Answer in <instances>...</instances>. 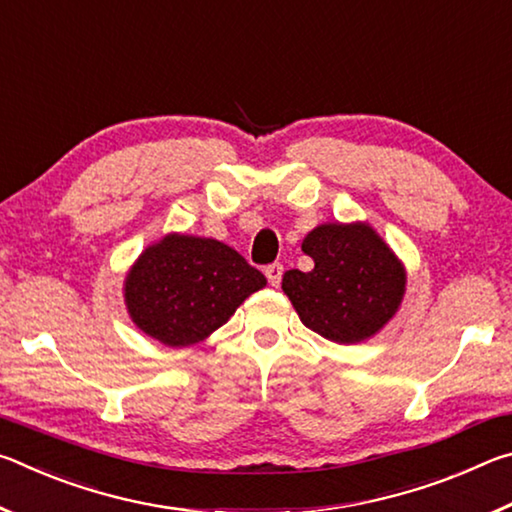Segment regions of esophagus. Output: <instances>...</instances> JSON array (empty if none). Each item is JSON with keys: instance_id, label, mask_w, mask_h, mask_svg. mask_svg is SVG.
I'll return each mask as SVG.
<instances>
[{"instance_id": "esophagus-1", "label": "esophagus", "mask_w": 512, "mask_h": 512, "mask_svg": "<svg viewBox=\"0 0 512 512\" xmlns=\"http://www.w3.org/2000/svg\"><path fill=\"white\" fill-rule=\"evenodd\" d=\"M282 273H284V266L280 262L266 266V277H268V282H271V287H280Z\"/></svg>"}]
</instances>
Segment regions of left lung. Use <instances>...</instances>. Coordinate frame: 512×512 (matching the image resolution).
Instances as JSON below:
<instances>
[{"label":"left lung","mask_w":512,"mask_h":512,"mask_svg":"<svg viewBox=\"0 0 512 512\" xmlns=\"http://www.w3.org/2000/svg\"><path fill=\"white\" fill-rule=\"evenodd\" d=\"M314 268L282 277L305 327L327 341H368L388 325L406 293V268L366 221L320 223L302 239Z\"/></svg>","instance_id":"obj_1"}]
</instances>
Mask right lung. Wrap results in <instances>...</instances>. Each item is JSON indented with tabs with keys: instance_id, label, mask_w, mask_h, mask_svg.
I'll return each instance as SVG.
<instances>
[{
	"instance_id": "obj_1",
	"label": "right lung",
	"mask_w": 512,
	"mask_h": 512,
	"mask_svg": "<svg viewBox=\"0 0 512 512\" xmlns=\"http://www.w3.org/2000/svg\"><path fill=\"white\" fill-rule=\"evenodd\" d=\"M266 277L235 248L210 237L169 232L146 246L124 280L137 329L169 348L201 343L230 320Z\"/></svg>"
}]
</instances>
